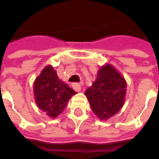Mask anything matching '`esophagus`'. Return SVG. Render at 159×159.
I'll return each instance as SVG.
<instances>
[{
    "instance_id": "34e87169",
    "label": "esophagus",
    "mask_w": 159,
    "mask_h": 159,
    "mask_svg": "<svg viewBox=\"0 0 159 159\" xmlns=\"http://www.w3.org/2000/svg\"><path fill=\"white\" fill-rule=\"evenodd\" d=\"M72 88L76 90V92H79V91H81V84H80V83H73Z\"/></svg>"
}]
</instances>
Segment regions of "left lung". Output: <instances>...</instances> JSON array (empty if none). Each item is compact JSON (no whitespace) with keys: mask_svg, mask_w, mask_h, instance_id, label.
<instances>
[{"mask_svg":"<svg viewBox=\"0 0 159 159\" xmlns=\"http://www.w3.org/2000/svg\"><path fill=\"white\" fill-rule=\"evenodd\" d=\"M127 83L113 66L106 64L100 67L97 78L84 94L93 113L101 121L117 113L125 102Z\"/></svg>","mask_w":159,"mask_h":159,"instance_id":"1","label":"left lung"}]
</instances>
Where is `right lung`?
<instances>
[{
	"mask_svg": "<svg viewBox=\"0 0 159 159\" xmlns=\"http://www.w3.org/2000/svg\"><path fill=\"white\" fill-rule=\"evenodd\" d=\"M34 96L37 107L48 117L62 113L76 92L59 79L52 66H47L34 82Z\"/></svg>",
	"mask_w": 159,
	"mask_h": 159,
	"instance_id": "obj_1",
	"label": "right lung"
}]
</instances>
